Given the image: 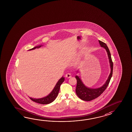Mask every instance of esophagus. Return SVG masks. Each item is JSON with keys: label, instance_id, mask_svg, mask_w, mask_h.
I'll return each instance as SVG.
<instances>
[{"label": "esophagus", "instance_id": "obj_1", "mask_svg": "<svg viewBox=\"0 0 132 132\" xmlns=\"http://www.w3.org/2000/svg\"><path fill=\"white\" fill-rule=\"evenodd\" d=\"M71 76H72V75L71 73H67L65 75V77L67 78H69L70 77H71Z\"/></svg>", "mask_w": 132, "mask_h": 132}]
</instances>
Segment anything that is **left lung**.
Listing matches in <instances>:
<instances>
[{
	"label": "left lung",
	"instance_id": "obj_1",
	"mask_svg": "<svg viewBox=\"0 0 132 132\" xmlns=\"http://www.w3.org/2000/svg\"><path fill=\"white\" fill-rule=\"evenodd\" d=\"M100 45L102 47H103L107 51L109 59H110V65L111 68V72L110 73L109 78L108 79L105 84L102 87L96 88V89H91L86 87L84 85L81 80L78 76H76V78L77 80V85L76 87V93L79 98L84 101H90L95 98H98V96L101 95L103 93L104 90L106 89L108 85L109 84L110 79L112 77L113 74V63L112 62L111 54L110 53V50L108 47L107 45L104 42L98 40Z\"/></svg>",
	"mask_w": 132,
	"mask_h": 132
}]
</instances>
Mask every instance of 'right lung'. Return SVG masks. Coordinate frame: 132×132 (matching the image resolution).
Wrapping results in <instances>:
<instances>
[{
    "label": "right lung",
    "instance_id": "add662e5",
    "mask_svg": "<svg viewBox=\"0 0 132 132\" xmlns=\"http://www.w3.org/2000/svg\"><path fill=\"white\" fill-rule=\"evenodd\" d=\"M41 47V46H39L37 47H35L34 48L30 49V50H33L35 49L36 48H39ZM65 78L62 77L61 78L59 79L58 82L56 83V86L54 87L53 90L52 91V92L48 95L42 98H30L31 101H34L36 103H38L39 104H48L51 103L56 99L57 96L59 93L60 87L63 81H64Z\"/></svg>",
    "mask_w": 132,
    "mask_h": 132
}]
</instances>
